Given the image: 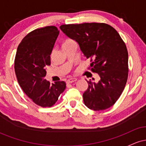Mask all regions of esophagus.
<instances>
[{
	"label": "esophagus",
	"mask_w": 146,
	"mask_h": 146,
	"mask_svg": "<svg viewBox=\"0 0 146 146\" xmlns=\"http://www.w3.org/2000/svg\"><path fill=\"white\" fill-rule=\"evenodd\" d=\"M77 81V79L76 78H71V79H68V80L66 81V83L67 84H71L73 82H75Z\"/></svg>",
	"instance_id": "obj_1"
}]
</instances>
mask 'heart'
I'll list each match as a JSON object with an SVG mask.
<instances>
[{
  "instance_id": "1",
  "label": "heart",
  "mask_w": 146,
  "mask_h": 146,
  "mask_svg": "<svg viewBox=\"0 0 146 146\" xmlns=\"http://www.w3.org/2000/svg\"><path fill=\"white\" fill-rule=\"evenodd\" d=\"M73 42H74V41H73V40H66L63 43V44H62V46H63V47H64V46H66V45H68V44H71V43Z\"/></svg>"
}]
</instances>
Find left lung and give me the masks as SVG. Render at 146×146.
Returning a JSON list of instances; mask_svg holds the SVG:
<instances>
[{
	"label": "left lung",
	"mask_w": 146,
	"mask_h": 146,
	"mask_svg": "<svg viewBox=\"0 0 146 146\" xmlns=\"http://www.w3.org/2000/svg\"><path fill=\"white\" fill-rule=\"evenodd\" d=\"M60 28L78 43L86 58L91 59L90 68L100 77L97 83L87 81L88 87L83 94L84 104L98 111L111 107L128 80V53L124 42L116 30L105 23L63 25Z\"/></svg>",
	"instance_id": "1"
}]
</instances>
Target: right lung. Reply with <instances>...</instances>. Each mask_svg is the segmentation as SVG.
Listing matches in <instances>:
<instances>
[{"mask_svg":"<svg viewBox=\"0 0 146 146\" xmlns=\"http://www.w3.org/2000/svg\"><path fill=\"white\" fill-rule=\"evenodd\" d=\"M59 31L55 26L33 30L18 46L14 68L20 86L37 105L51 107L66 88L63 81L50 84L44 78L51 64V55Z\"/></svg>","mask_w":146,"mask_h":146,"instance_id":"add662e5","label":"right lung"}]
</instances>
